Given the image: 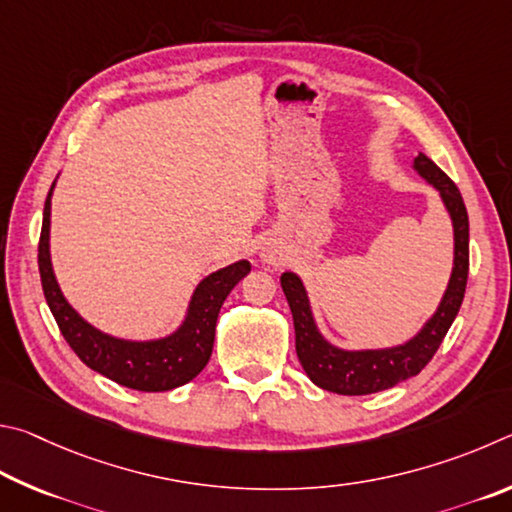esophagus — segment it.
<instances>
[{
    "instance_id": "34e87169",
    "label": "esophagus",
    "mask_w": 512,
    "mask_h": 512,
    "mask_svg": "<svg viewBox=\"0 0 512 512\" xmlns=\"http://www.w3.org/2000/svg\"><path fill=\"white\" fill-rule=\"evenodd\" d=\"M258 256H261V261L265 265H272V267H279L283 263V251L279 249V245H274V242H265L258 251Z\"/></svg>"
}]
</instances>
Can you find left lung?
Returning a JSON list of instances; mask_svg holds the SVG:
<instances>
[{"mask_svg":"<svg viewBox=\"0 0 512 512\" xmlns=\"http://www.w3.org/2000/svg\"><path fill=\"white\" fill-rule=\"evenodd\" d=\"M414 170L436 188L450 213L454 229V267L436 312L409 342L391 348H366V351L337 348L319 333L303 281L294 272L281 276V288L292 310L297 355L303 371L317 387L339 393V396H366V393L391 389L402 380L414 378L438 351L463 303L470 267V224L463 197L452 179L423 152L414 157Z\"/></svg>","mask_w":512,"mask_h":512,"instance_id":"1","label":"left lung"}]
</instances>
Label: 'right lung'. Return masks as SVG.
<instances>
[{"label": "right lung", "mask_w": 512, "mask_h": 512, "mask_svg": "<svg viewBox=\"0 0 512 512\" xmlns=\"http://www.w3.org/2000/svg\"><path fill=\"white\" fill-rule=\"evenodd\" d=\"M49 188L47 202H44L42 233L38 245V265L44 299L60 328L62 337L67 339L80 360L89 369L105 375L121 387L137 391H170L191 382L209 362L215 339V324L224 299L236 288L240 279L249 274V261H238L229 267L213 272L197 285L191 301H188L186 317L175 333L148 342H132L103 333L78 315L69 306L65 294L60 292L51 267L49 251V229H51V195Z\"/></svg>", "instance_id": "1"}]
</instances>
